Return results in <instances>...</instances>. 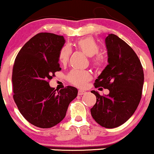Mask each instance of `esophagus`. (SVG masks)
<instances>
[{"mask_svg":"<svg viewBox=\"0 0 154 154\" xmlns=\"http://www.w3.org/2000/svg\"><path fill=\"white\" fill-rule=\"evenodd\" d=\"M85 93V91H84V90H79V92H78L79 95H83V94Z\"/></svg>","mask_w":154,"mask_h":154,"instance_id":"1","label":"esophagus"}]
</instances>
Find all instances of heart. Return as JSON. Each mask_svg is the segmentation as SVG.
<instances>
[{"label": "heart", "instance_id": "1", "mask_svg": "<svg viewBox=\"0 0 154 154\" xmlns=\"http://www.w3.org/2000/svg\"><path fill=\"white\" fill-rule=\"evenodd\" d=\"M76 48L89 57H92L100 51V48L92 38H85L79 40L75 43ZM71 50L69 45H65L61 49L59 54V60L62 64H66L70 58ZM94 66H100L103 64V59L101 56H97L92 60ZM91 75L87 71L73 70L71 71L68 75V80L71 84L77 87H83L90 80Z\"/></svg>", "mask_w": 154, "mask_h": 154}]
</instances>
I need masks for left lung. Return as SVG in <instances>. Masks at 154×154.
Instances as JSON below:
<instances>
[{
	"label": "left lung",
	"instance_id": "1",
	"mask_svg": "<svg viewBox=\"0 0 154 154\" xmlns=\"http://www.w3.org/2000/svg\"><path fill=\"white\" fill-rule=\"evenodd\" d=\"M105 43L109 64L95 80L94 87L106 88L109 94L101 96L92 90L97 102L90 111L101 126L114 128L125 123L137 108L142 97L144 71L134 50L119 36L109 34Z\"/></svg>",
	"mask_w": 154,
	"mask_h": 154
}]
</instances>
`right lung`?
<instances>
[{
    "mask_svg": "<svg viewBox=\"0 0 154 154\" xmlns=\"http://www.w3.org/2000/svg\"><path fill=\"white\" fill-rule=\"evenodd\" d=\"M64 43L62 35L38 33L25 43L14 61V100L21 114L36 127L50 128L60 123L78 94L72 86L56 92L48 83L56 71L62 70L59 54Z\"/></svg>",
    "mask_w": 154,
    "mask_h": 154,
    "instance_id": "add662e5",
    "label": "right lung"
}]
</instances>
